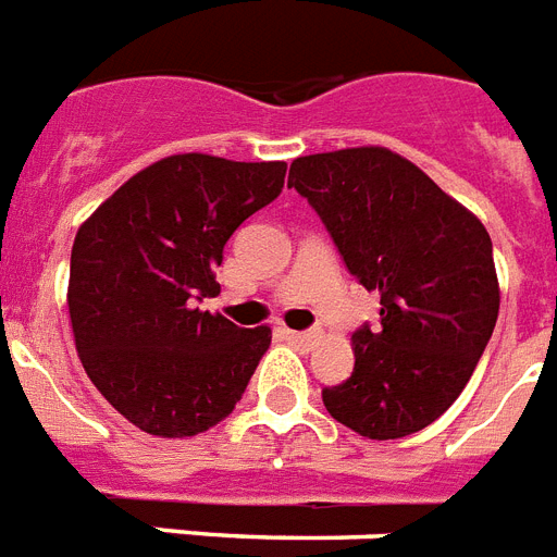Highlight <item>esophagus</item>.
Here are the masks:
<instances>
[{
    "mask_svg": "<svg viewBox=\"0 0 557 557\" xmlns=\"http://www.w3.org/2000/svg\"><path fill=\"white\" fill-rule=\"evenodd\" d=\"M284 336H287V339H290L293 345H299V348H305V350L313 348V342H315V333H310V331H305V333L284 331Z\"/></svg>",
    "mask_w": 557,
    "mask_h": 557,
    "instance_id": "1",
    "label": "esophagus"
}]
</instances>
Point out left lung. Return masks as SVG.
<instances>
[{"label": "left lung", "mask_w": 557, "mask_h": 557, "mask_svg": "<svg viewBox=\"0 0 557 557\" xmlns=\"http://www.w3.org/2000/svg\"><path fill=\"white\" fill-rule=\"evenodd\" d=\"M345 267L380 293V324L350 336L354 373L322 391L333 420L399 440L460 397L500 310L492 238L420 166L382 146L296 158L290 181Z\"/></svg>", "instance_id": "8db88e82"}]
</instances>
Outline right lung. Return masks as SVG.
Listing matches in <instances>:
<instances>
[{
    "label": "right lung",
    "instance_id": "1",
    "mask_svg": "<svg viewBox=\"0 0 557 557\" xmlns=\"http://www.w3.org/2000/svg\"><path fill=\"white\" fill-rule=\"evenodd\" d=\"M287 163L189 152L128 177L77 230L69 315L88 380L132 425L195 437L233 413L273 333L195 301L238 226L278 198Z\"/></svg>",
    "mask_w": 557,
    "mask_h": 557
}]
</instances>
